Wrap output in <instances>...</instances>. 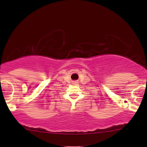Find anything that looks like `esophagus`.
<instances>
[{"mask_svg": "<svg viewBox=\"0 0 147 147\" xmlns=\"http://www.w3.org/2000/svg\"><path fill=\"white\" fill-rule=\"evenodd\" d=\"M78 83V82H77V81H75V82H73V84H77Z\"/></svg>", "mask_w": 147, "mask_h": 147, "instance_id": "1", "label": "esophagus"}]
</instances>
